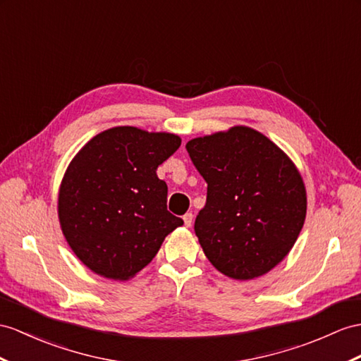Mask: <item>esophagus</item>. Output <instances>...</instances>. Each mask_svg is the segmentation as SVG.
Wrapping results in <instances>:
<instances>
[{"label": "esophagus", "mask_w": 361, "mask_h": 361, "mask_svg": "<svg viewBox=\"0 0 361 361\" xmlns=\"http://www.w3.org/2000/svg\"><path fill=\"white\" fill-rule=\"evenodd\" d=\"M183 222H185V226H191L192 224V213H187L183 216Z\"/></svg>", "instance_id": "34e87169"}]
</instances>
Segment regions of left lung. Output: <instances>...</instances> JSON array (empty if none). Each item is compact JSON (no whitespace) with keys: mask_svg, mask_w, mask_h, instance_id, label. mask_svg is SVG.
<instances>
[{"mask_svg":"<svg viewBox=\"0 0 361 361\" xmlns=\"http://www.w3.org/2000/svg\"><path fill=\"white\" fill-rule=\"evenodd\" d=\"M185 148L207 182V204L195 222L205 256L231 279L263 276L302 231L300 173L274 142L248 127L191 139Z\"/></svg>","mask_w":361,"mask_h":361,"instance_id":"left-lung-1","label":"left lung"}]
</instances>
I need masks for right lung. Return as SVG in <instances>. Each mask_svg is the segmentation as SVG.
Returning <instances> with one entry per match:
<instances>
[{
	"instance_id": "1",
	"label": "right lung",
	"mask_w": 361,
	"mask_h": 361,
	"mask_svg": "<svg viewBox=\"0 0 361 361\" xmlns=\"http://www.w3.org/2000/svg\"><path fill=\"white\" fill-rule=\"evenodd\" d=\"M180 137L114 127L89 140L61 183L58 214L66 240L96 274L127 280L153 260L183 225L166 209L169 187L156 170Z\"/></svg>"
}]
</instances>
